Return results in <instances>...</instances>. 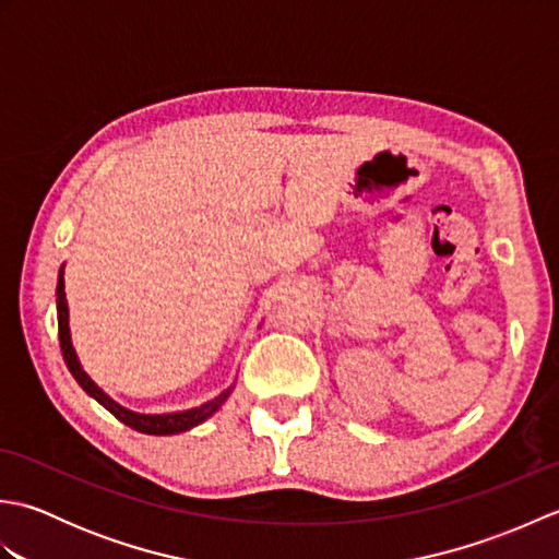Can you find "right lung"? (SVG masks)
I'll use <instances>...</instances> for the list:
<instances>
[{
    "label": "right lung",
    "mask_w": 559,
    "mask_h": 559,
    "mask_svg": "<svg viewBox=\"0 0 559 559\" xmlns=\"http://www.w3.org/2000/svg\"><path fill=\"white\" fill-rule=\"evenodd\" d=\"M57 326H59V346H62L64 362L69 367V372L74 374L79 386L86 391L88 396L96 399L100 406L108 408L117 420L129 425L136 432H144V435H177V432L192 430V427H197L199 423H204L206 418H211V415L223 406L225 399H228L230 391H233V386H228L216 399L201 403L199 408H189V411H180V413H163V415L134 413V411L120 406V403H115L96 382H93V379L86 372H83V367H81V362L76 358V350H74V346H71L69 307H67V295H64V266L59 269V276H57Z\"/></svg>",
    "instance_id": "right-lung-1"
}]
</instances>
